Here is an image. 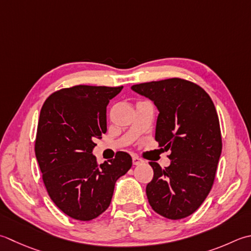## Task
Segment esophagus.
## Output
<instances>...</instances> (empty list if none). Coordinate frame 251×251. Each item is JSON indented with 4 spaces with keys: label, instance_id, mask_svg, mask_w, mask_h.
I'll list each match as a JSON object with an SVG mask.
<instances>
[{
    "label": "esophagus",
    "instance_id": "obj_1",
    "mask_svg": "<svg viewBox=\"0 0 251 251\" xmlns=\"http://www.w3.org/2000/svg\"><path fill=\"white\" fill-rule=\"evenodd\" d=\"M142 162H144V161H142L140 158H138V156H136V155L132 156V163H134V165L141 164Z\"/></svg>",
    "mask_w": 251,
    "mask_h": 251
}]
</instances>
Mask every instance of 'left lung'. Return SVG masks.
<instances>
[{"label":"left lung","instance_id":"8db88e82","mask_svg":"<svg viewBox=\"0 0 251 251\" xmlns=\"http://www.w3.org/2000/svg\"><path fill=\"white\" fill-rule=\"evenodd\" d=\"M159 111L155 140L170 150L171 164L149 162L153 178L146 193L156 213L171 220L193 214L212 188L222 152L217 110L202 88L179 78L131 86Z\"/></svg>","mask_w":251,"mask_h":251}]
</instances>
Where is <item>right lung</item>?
<instances>
[{
    "label": "right lung",
    "mask_w": 251,
    "mask_h": 251,
    "mask_svg": "<svg viewBox=\"0 0 251 251\" xmlns=\"http://www.w3.org/2000/svg\"><path fill=\"white\" fill-rule=\"evenodd\" d=\"M122 87L75 86L48 98L40 112L36 158L56 207L75 220L90 221L109 208L115 183L131 168V156L97 163L92 150L106 132V106Z\"/></svg>",
    "instance_id": "right-lung-1"
}]
</instances>
